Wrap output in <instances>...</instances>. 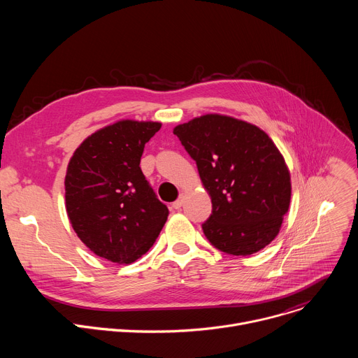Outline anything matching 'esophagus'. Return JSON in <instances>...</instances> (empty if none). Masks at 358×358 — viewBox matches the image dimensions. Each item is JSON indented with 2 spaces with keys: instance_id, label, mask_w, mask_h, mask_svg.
<instances>
[{
  "instance_id": "1",
  "label": "esophagus",
  "mask_w": 358,
  "mask_h": 358,
  "mask_svg": "<svg viewBox=\"0 0 358 358\" xmlns=\"http://www.w3.org/2000/svg\"><path fill=\"white\" fill-rule=\"evenodd\" d=\"M182 203H184V195H180V198L173 202V208L174 210H180L182 207Z\"/></svg>"
}]
</instances>
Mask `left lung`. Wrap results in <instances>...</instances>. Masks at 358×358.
I'll use <instances>...</instances> for the list:
<instances>
[{
    "mask_svg": "<svg viewBox=\"0 0 358 358\" xmlns=\"http://www.w3.org/2000/svg\"><path fill=\"white\" fill-rule=\"evenodd\" d=\"M211 195L203 235L221 252L246 257L279 234L290 203V174L269 136L250 123L206 115L174 129Z\"/></svg>",
    "mask_w": 358,
    "mask_h": 358,
    "instance_id": "8db88e82",
    "label": "left lung"
}]
</instances>
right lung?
<instances>
[{
	"instance_id": "1",
	"label": "right lung",
	"mask_w": 358,
	"mask_h": 358,
	"mask_svg": "<svg viewBox=\"0 0 358 358\" xmlns=\"http://www.w3.org/2000/svg\"><path fill=\"white\" fill-rule=\"evenodd\" d=\"M160 127L156 122H117L87 137L69 162L66 213L80 241L100 258L134 262L167 221L169 208L140 169L144 145Z\"/></svg>"
}]
</instances>
